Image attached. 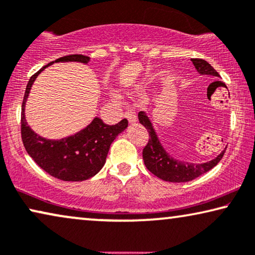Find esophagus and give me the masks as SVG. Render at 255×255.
Listing matches in <instances>:
<instances>
[{
  "label": "esophagus",
  "instance_id": "34e87169",
  "mask_svg": "<svg viewBox=\"0 0 255 255\" xmlns=\"http://www.w3.org/2000/svg\"><path fill=\"white\" fill-rule=\"evenodd\" d=\"M125 117L127 118L129 124H135L136 121H137V117H136V113L132 112V111H127V112H125Z\"/></svg>",
  "mask_w": 255,
  "mask_h": 255
}]
</instances>
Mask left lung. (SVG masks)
Segmentation results:
<instances>
[{
	"label": "left lung",
	"instance_id": "8db88e82",
	"mask_svg": "<svg viewBox=\"0 0 255 255\" xmlns=\"http://www.w3.org/2000/svg\"><path fill=\"white\" fill-rule=\"evenodd\" d=\"M192 62L200 75H211V76L220 77L217 71L206 60L192 59ZM138 121L149 131L148 144L144 146L142 152L145 167L162 180L168 182H187L194 180L195 178L200 177V175L216 166L225 152V150H223L216 158L201 164L175 159L164 149L155 129H153L151 121L145 112L141 111L138 113Z\"/></svg>",
	"mask_w": 255,
	"mask_h": 255
}]
</instances>
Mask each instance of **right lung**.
Here are the masks:
<instances>
[{"mask_svg": "<svg viewBox=\"0 0 255 255\" xmlns=\"http://www.w3.org/2000/svg\"><path fill=\"white\" fill-rule=\"evenodd\" d=\"M90 57L82 54L62 56L42 67L30 78L21 104V139L28 155L42 170L63 181H83L102 170L112 142L128 127L127 119L119 124L106 125L95 118L90 125L76 134L61 139H48L39 136L25 119V104L35 78L46 67L56 62H81L87 64Z\"/></svg>", "mask_w": 255, "mask_h": 255, "instance_id": "add662e5", "label": "right lung"}]
</instances>
